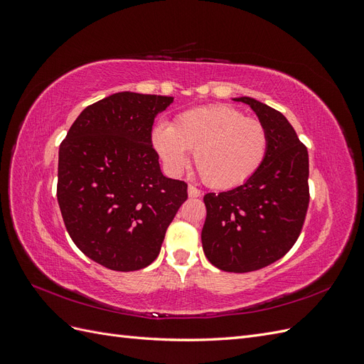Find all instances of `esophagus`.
Returning a JSON list of instances; mask_svg holds the SVG:
<instances>
[{
  "label": "esophagus",
  "mask_w": 364,
  "mask_h": 364,
  "mask_svg": "<svg viewBox=\"0 0 364 364\" xmlns=\"http://www.w3.org/2000/svg\"><path fill=\"white\" fill-rule=\"evenodd\" d=\"M202 193H200V190L197 188V186H194V185H190L188 186V196L190 197H199Z\"/></svg>",
  "instance_id": "34e87169"
}]
</instances>
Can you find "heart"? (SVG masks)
<instances>
[{
	"label": "heart",
	"mask_w": 364,
	"mask_h": 364,
	"mask_svg": "<svg viewBox=\"0 0 364 364\" xmlns=\"http://www.w3.org/2000/svg\"><path fill=\"white\" fill-rule=\"evenodd\" d=\"M151 142L174 171L188 164L186 150L193 151L202 181L213 188L229 190L247 182L266 161L269 132L237 107L215 105L186 111L171 126L158 124Z\"/></svg>",
	"instance_id": "heart-1"
}]
</instances>
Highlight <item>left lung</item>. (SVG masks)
<instances>
[{
	"mask_svg": "<svg viewBox=\"0 0 364 364\" xmlns=\"http://www.w3.org/2000/svg\"><path fill=\"white\" fill-rule=\"evenodd\" d=\"M269 132V151L243 185L203 197L206 220L202 245L213 266L246 273L278 261L299 237L308 203V151L277 109L240 97Z\"/></svg>",
	"mask_w": 364,
	"mask_h": 364,
	"instance_id": "obj_1",
	"label": "left lung"
}]
</instances>
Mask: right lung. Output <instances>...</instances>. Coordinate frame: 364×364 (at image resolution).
Returning <instances> with one entry per match:
<instances>
[{
  "label": "right lung",
  "mask_w": 364,
  "mask_h": 364,
  "mask_svg": "<svg viewBox=\"0 0 364 364\" xmlns=\"http://www.w3.org/2000/svg\"><path fill=\"white\" fill-rule=\"evenodd\" d=\"M173 97L117 92L83 109L59 147L58 202L74 245L117 272L156 259L183 181L165 178L151 146L155 117Z\"/></svg>",
  "instance_id": "1"
}]
</instances>
